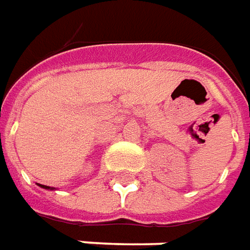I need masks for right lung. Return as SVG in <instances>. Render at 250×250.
Instances as JSON below:
<instances>
[{
  "instance_id": "add662e5",
  "label": "right lung",
  "mask_w": 250,
  "mask_h": 250,
  "mask_svg": "<svg viewBox=\"0 0 250 250\" xmlns=\"http://www.w3.org/2000/svg\"><path fill=\"white\" fill-rule=\"evenodd\" d=\"M42 188H47V190H54V187H48V186H44V185H39Z\"/></svg>"
}]
</instances>
